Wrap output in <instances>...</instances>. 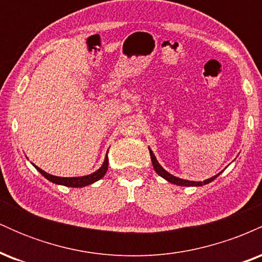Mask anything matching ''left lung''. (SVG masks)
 I'll use <instances>...</instances> for the list:
<instances>
[{
  "label": "left lung",
  "instance_id": "1",
  "mask_svg": "<svg viewBox=\"0 0 262 262\" xmlns=\"http://www.w3.org/2000/svg\"><path fill=\"white\" fill-rule=\"evenodd\" d=\"M149 151H150V158H151V162H152V166H154V170L156 171V173H158L159 176H161L162 179L166 180L167 182H171L173 183V185H177V186H187V187H189V186H196V187H200V186H203V185H207V183L214 181L217 177L221 175V172L217 173L215 176L210 177V179L208 180H204V181H188V180H183V179H180V177H176L173 175H171L170 172H167L166 170L164 169V167L161 166L160 164H159V161L156 160L154 152H152V150L149 148Z\"/></svg>",
  "mask_w": 262,
  "mask_h": 262
}]
</instances>
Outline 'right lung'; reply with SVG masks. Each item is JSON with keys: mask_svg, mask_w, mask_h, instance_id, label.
Instances as JSON below:
<instances>
[{"mask_svg": "<svg viewBox=\"0 0 262 262\" xmlns=\"http://www.w3.org/2000/svg\"><path fill=\"white\" fill-rule=\"evenodd\" d=\"M108 154V151H107ZM106 154V158H104V161L103 164H102V166L98 169L97 171H95V172L90 173V175H86V176H77V177H60V176H54V175H50V173L45 172L44 170H41L40 167L35 166L34 164H33V166L37 169L39 172L43 175L45 179L49 180L50 182L55 183V185H62V186H66V187H85V186H89L91 185V183L98 181V180H101L102 177L106 175L107 170H108V156Z\"/></svg>", "mask_w": 262, "mask_h": 262, "instance_id": "right-lung-1", "label": "right lung"}]
</instances>
